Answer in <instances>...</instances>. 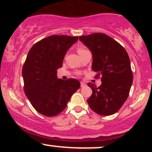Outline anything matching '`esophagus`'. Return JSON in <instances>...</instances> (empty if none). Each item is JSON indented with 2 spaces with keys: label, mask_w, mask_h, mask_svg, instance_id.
<instances>
[{
  "label": "esophagus",
  "mask_w": 152,
  "mask_h": 152,
  "mask_svg": "<svg viewBox=\"0 0 152 152\" xmlns=\"http://www.w3.org/2000/svg\"><path fill=\"white\" fill-rule=\"evenodd\" d=\"M81 87H84L85 86H86V84H85V82H81Z\"/></svg>",
  "instance_id": "obj_1"
}]
</instances>
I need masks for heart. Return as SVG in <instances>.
<instances>
[{
    "label": "heart",
    "instance_id": "1",
    "mask_svg": "<svg viewBox=\"0 0 152 152\" xmlns=\"http://www.w3.org/2000/svg\"><path fill=\"white\" fill-rule=\"evenodd\" d=\"M86 50L85 49L84 47H79L77 48V53H78L79 55H80V54H81V53H84V52H85Z\"/></svg>",
    "mask_w": 152,
    "mask_h": 152
}]
</instances>
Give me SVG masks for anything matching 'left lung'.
Returning <instances> with one entry per match:
<instances>
[{"instance_id":"1","label":"left lung","mask_w":152,"mask_h":152,"mask_svg":"<svg viewBox=\"0 0 152 152\" xmlns=\"http://www.w3.org/2000/svg\"><path fill=\"white\" fill-rule=\"evenodd\" d=\"M92 53V69L102 75V84L88 83L93 91L87 100L93 111L111 115L119 111L127 99L133 82L130 59L125 49L111 37L94 33L79 37Z\"/></svg>"}]
</instances>
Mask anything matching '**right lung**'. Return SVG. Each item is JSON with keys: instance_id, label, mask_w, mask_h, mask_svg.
Returning a JSON list of instances; mask_svg holds the SVG:
<instances>
[{"instance_id": "1", "label": "right lung", "mask_w": 152, "mask_h": 152, "mask_svg": "<svg viewBox=\"0 0 152 152\" xmlns=\"http://www.w3.org/2000/svg\"><path fill=\"white\" fill-rule=\"evenodd\" d=\"M78 37L53 35L33 45L22 70L24 91L32 107L48 117L55 116L67 106L70 97L80 88L76 79L57 78V69L68 50Z\"/></svg>"}]
</instances>
